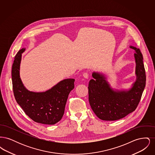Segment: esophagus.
<instances>
[{
    "mask_svg": "<svg viewBox=\"0 0 155 155\" xmlns=\"http://www.w3.org/2000/svg\"><path fill=\"white\" fill-rule=\"evenodd\" d=\"M83 76H84V77L85 78H88L89 74H88L87 73H84L83 74Z\"/></svg>",
    "mask_w": 155,
    "mask_h": 155,
    "instance_id": "esophagus-1",
    "label": "esophagus"
}]
</instances>
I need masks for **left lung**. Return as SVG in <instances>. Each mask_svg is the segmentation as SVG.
I'll return each instance as SVG.
<instances>
[{"instance_id":"obj_1","label":"left lung","mask_w":155,"mask_h":155,"mask_svg":"<svg viewBox=\"0 0 155 155\" xmlns=\"http://www.w3.org/2000/svg\"><path fill=\"white\" fill-rule=\"evenodd\" d=\"M135 51L137 80L133 87L126 91H114L103 74L93 73L94 79L88 84L89 102L98 118L114 121L123 118L136 109L146 85V74L143 56L140 49L131 46Z\"/></svg>"}]
</instances>
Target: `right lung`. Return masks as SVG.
Returning a JSON list of instances; mask_svg holds the SVG:
<instances>
[{
  "label": "right lung",
  "instance_id": "right-lung-1",
  "mask_svg": "<svg viewBox=\"0 0 155 155\" xmlns=\"http://www.w3.org/2000/svg\"><path fill=\"white\" fill-rule=\"evenodd\" d=\"M22 48L16 54L12 66V78L15 99L25 113L33 121L44 124H54L63 117L68 95L74 88V79H65L44 92H30L20 77Z\"/></svg>",
  "mask_w": 155,
  "mask_h": 155
}]
</instances>
